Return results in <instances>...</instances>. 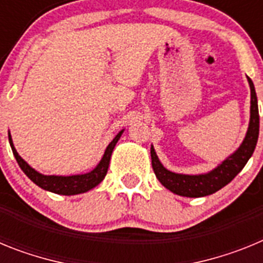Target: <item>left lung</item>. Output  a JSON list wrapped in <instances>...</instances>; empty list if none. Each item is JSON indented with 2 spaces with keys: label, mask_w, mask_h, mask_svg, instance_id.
Returning a JSON list of instances; mask_svg holds the SVG:
<instances>
[{
  "label": "left lung",
  "mask_w": 263,
  "mask_h": 263,
  "mask_svg": "<svg viewBox=\"0 0 263 263\" xmlns=\"http://www.w3.org/2000/svg\"><path fill=\"white\" fill-rule=\"evenodd\" d=\"M250 85V122L249 129L246 133L242 145L238 147L234 154L222 162L218 167L212 170L211 173L204 175H183V174L171 173L164 168L155 154L154 147L152 146L150 154H152V164L155 176L162 184L171 192L180 196L187 197H201L206 195L215 194L216 191L221 190L222 187L231 183L234 176L240 173L241 170L248 163L249 158L254 153L255 145L258 141L259 134V115L258 103H257V95H255L254 84L252 79L248 78Z\"/></svg>",
  "instance_id": "1"
}]
</instances>
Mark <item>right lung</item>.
Here are the masks:
<instances>
[{"instance_id":"add662e5","label":"right lung","mask_w":263,"mask_h":263,"mask_svg":"<svg viewBox=\"0 0 263 263\" xmlns=\"http://www.w3.org/2000/svg\"><path fill=\"white\" fill-rule=\"evenodd\" d=\"M124 130H121L120 133L113 138L110 143L106 147L105 153H104L103 159L100 160V163L97 164L96 168L90 173L84 174V175H72V176H55V175H42L38 171L30 167L29 164L20 157V154L17 153L15 147L13 145V141H11L10 133H9V142H10L11 150H13V154L17 159L18 164L22 168V171L31 179L32 182L35 183L36 185H39L41 188L46 190V191H51L53 194L59 195H78L83 194V192H87L89 190H92L93 187H96L99 183H101L104 178H105L106 173H108L109 167V160H110V155L113 153V148H115L116 143L120 139L121 134H122Z\"/></svg>"}]
</instances>
